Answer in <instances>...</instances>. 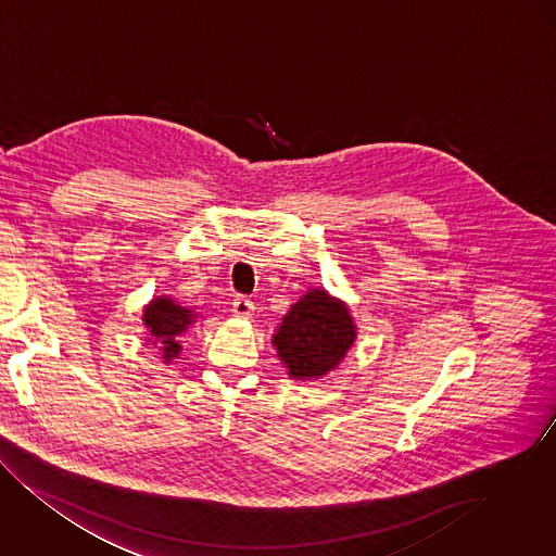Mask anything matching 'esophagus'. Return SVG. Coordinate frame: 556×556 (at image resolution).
Masks as SVG:
<instances>
[{"label":"esophagus","mask_w":556,"mask_h":556,"mask_svg":"<svg viewBox=\"0 0 556 556\" xmlns=\"http://www.w3.org/2000/svg\"><path fill=\"white\" fill-rule=\"evenodd\" d=\"M254 302L248 299V296H237V299L232 300V313H235V317H243V319H248V317H252L254 315Z\"/></svg>","instance_id":"esophagus-1"}]
</instances>
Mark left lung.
Listing matches in <instances>:
<instances>
[{"label":"left lung","mask_w":556,"mask_h":556,"mask_svg":"<svg viewBox=\"0 0 556 556\" xmlns=\"http://www.w3.org/2000/svg\"><path fill=\"white\" fill-rule=\"evenodd\" d=\"M355 337L346 304L326 290H308L283 317L273 337V346L288 375L306 381L337 370Z\"/></svg>","instance_id":"left-lung-1"}]
</instances>
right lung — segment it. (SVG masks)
Listing matches in <instances>:
<instances>
[{
	"mask_svg": "<svg viewBox=\"0 0 556 556\" xmlns=\"http://www.w3.org/2000/svg\"><path fill=\"white\" fill-rule=\"evenodd\" d=\"M141 319L150 332L148 341L161 344L165 364H172V359L181 351V337L194 324L197 313H192L186 306H179L173 299L161 296L150 300V304L143 308Z\"/></svg>",
	"mask_w": 556,
	"mask_h": 556,
	"instance_id": "1",
	"label": "right lung"
}]
</instances>
